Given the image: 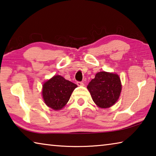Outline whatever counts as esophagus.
<instances>
[{"mask_svg": "<svg viewBox=\"0 0 156 156\" xmlns=\"http://www.w3.org/2000/svg\"><path fill=\"white\" fill-rule=\"evenodd\" d=\"M76 84H77L78 86H83L84 85L83 83H82V82H79V81H78L77 83H76Z\"/></svg>", "mask_w": 156, "mask_h": 156, "instance_id": "1", "label": "esophagus"}]
</instances>
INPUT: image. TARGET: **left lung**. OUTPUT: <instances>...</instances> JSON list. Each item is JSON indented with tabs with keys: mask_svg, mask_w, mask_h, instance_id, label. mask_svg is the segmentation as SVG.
Instances as JSON below:
<instances>
[{
	"mask_svg": "<svg viewBox=\"0 0 156 156\" xmlns=\"http://www.w3.org/2000/svg\"><path fill=\"white\" fill-rule=\"evenodd\" d=\"M87 89L97 106L106 109L117 102L122 84L119 76L116 73L100 72L89 83Z\"/></svg>",
	"mask_w": 156,
	"mask_h": 156,
	"instance_id": "left-lung-1",
	"label": "left lung"
}]
</instances>
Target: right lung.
Segmentation results:
<instances>
[{
    "label": "right lung",
    "instance_id": "add662e5",
    "mask_svg": "<svg viewBox=\"0 0 156 156\" xmlns=\"http://www.w3.org/2000/svg\"><path fill=\"white\" fill-rule=\"evenodd\" d=\"M77 87L76 84L56 75L43 85L42 96L44 103L54 110H60L65 106L71 95Z\"/></svg>",
    "mask_w": 156,
    "mask_h": 156
}]
</instances>
